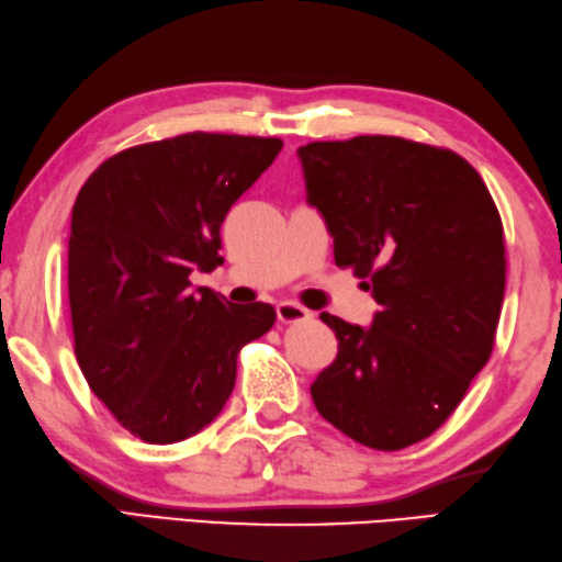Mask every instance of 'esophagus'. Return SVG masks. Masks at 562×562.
Instances as JSON below:
<instances>
[{
	"label": "esophagus",
	"mask_w": 562,
	"mask_h": 562,
	"mask_svg": "<svg viewBox=\"0 0 562 562\" xmlns=\"http://www.w3.org/2000/svg\"><path fill=\"white\" fill-rule=\"evenodd\" d=\"M277 317L281 319V323H301V319H307L313 315H311V311H305L303 305H297L293 301H281L277 305Z\"/></svg>",
	"instance_id": "obj_1"
}]
</instances>
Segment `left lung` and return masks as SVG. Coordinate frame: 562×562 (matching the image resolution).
I'll list each match as a JSON object with an SVG mask.
<instances>
[{"mask_svg":"<svg viewBox=\"0 0 562 562\" xmlns=\"http://www.w3.org/2000/svg\"><path fill=\"white\" fill-rule=\"evenodd\" d=\"M307 203L335 261L378 303L371 327L319 315L337 359L311 395L329 425L378 451L427 439L487 363L505 297V231L461 155L395 135L297 147Z\"/></svg>","mask_w":562,"mask_h":562,"instance_id":"1","label":"left lung"}]
</instances>
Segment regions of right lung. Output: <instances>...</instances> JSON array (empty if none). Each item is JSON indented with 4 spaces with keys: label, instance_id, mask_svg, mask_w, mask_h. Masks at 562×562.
Returning a JSON list of instances; mask_svg holds the SVG:
<instances>
[{
    "label": "right lung",
    "instance_id": "1",
    "mask_svg": "<svg viewBox=\"0 0 562 562\" xmlns=\"http://www.w3.org/2000/svg\"><path fill=\"white\" fill-rule=\"evenodd\" d=\"M283 143L184 133L109 157L79 189L67 255L75 353L133 437L184 441L221 415L237 353L277 323L233 305L193 271L223 265L221 225Z\"/></svg>",
    "mask_w": 562,
    "mask_h": 562
}]
</instances>
